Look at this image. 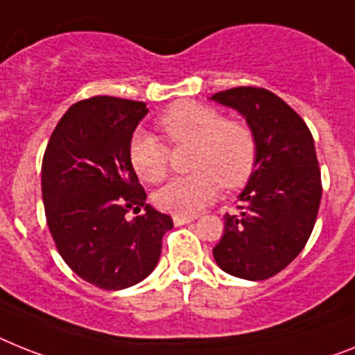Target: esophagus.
Masks as SVG:
<instances>
[{
  "instance_id": "obj_1",
  "label": "esophagus",
  "mask_w": 355,
  "mask_h": 355,
  "mask_svg": "<svg viewBox=\"0 0 355 355\" xmlns=\"http://www.w3.org/2000/svg\"><path fill=\"white\" fill-rule=\"evenodd\" d=\"M175 225H186V223L193 222V216H173Z\"/></svg>"
}]
</instances>
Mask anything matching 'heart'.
<instances>
[{
	"label": "heart",
	"mask_w": 355,
	"mask_h": 355,
	"mask_svg": "<svg viewBox=\"0 0 355 355\" xmlns=\"http://www.w3.org/2000/svg\"><path fill=\"white\" fill-rule=\"evenodd\" d=\"M159 128L175 146H193L189 168L195 173L173 178L155 193L157 207L175 216H193L213 202L220 184L229 189L249 180L256 164V137L243 122L225 121L216 108L180 101L159 117ZM130 162L144 182L168 177V146L148 132L130 142Z\"/></svg>",
	"instance_id": "1"
}]
</instances>
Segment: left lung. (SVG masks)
<instances>
[{"label":"left lung","instance_id":"left-lung-1","mask_svg":"<svg viewBox=\"0 0 355 355\" xmlns=\"http://www.w3.org/2000/svg\"><path fill=\"white\" fill-rule=\"evenodd\" d=\"M211 99L243 115L256 137V164L240 193V214H225L214 245L218 267L260 282L303 251L321 202V173L311 130L285 101L265 88L238 86Z\"/></svg>","mask_w":355,"mask_h":355}]
</instances>
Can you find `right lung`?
<instances>
[{
  "label": "right lung",
  "mask_w": 355,
  "mask_h": 355,
  "mask_svg": "<svg viewBox=\"0 0 355 355\" xmlns=\"http://www.w3.org/2000/svg\"><path fill=\"white\" fill-rule=\"evenodd\" d=\"M146 113L139 101H79L58 122L43 157L44 214L59 254L79 278L106 291L148 278L173 227L171 216L146 204L130 162V142ZM130 209L145 213L126 220Z\"/></svg>",
  "instance_id": "right-lung-1"
}]
</instances>
